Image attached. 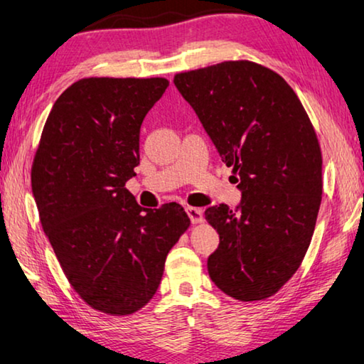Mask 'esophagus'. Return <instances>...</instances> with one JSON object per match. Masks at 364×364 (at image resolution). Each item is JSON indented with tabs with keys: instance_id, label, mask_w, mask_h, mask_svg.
<instances>
[{
	"instance_id": "obj_1",
	"label": "esophagus",
	"mask_w": 364,
	"mask_h": 364,
	"mask_svg": "<svg viewBox=\"0 0 364 364\" xmlns=\"http://www.w3.org/2000/svg\"><path fill=\"white\" fill-rule=\"evenodd\" d=\"M186 212H187L188 218H191L192 223H202V221H203V212H202V208L187 207Z\"/></svg>"
}]
</instances>
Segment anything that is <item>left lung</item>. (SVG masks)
<instances>
[{
  "label": "left lung",
  "mask_w": 364,
  "mask_h": 364,
  "mask_svg": "<svg viewBox=\"0 0 364 364\" xmlns=\"http://www.w3.org/2000/svg\"><path fill=\"white\" fill-rule=\"evenodd\" d=\"M241 191L235 210L205 218L220 235L208 274L226 296L276 294L299 269L322 202V152L289 83L259 64L230 60L173 77Z\"/></svg>",
  "instance_id": "1"
}]
</instances>
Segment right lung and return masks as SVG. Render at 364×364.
Segmentation results:
<instances>
[{
	"label": "right lung",
	"mask_w": 364,
	"mask_h": 364,
	"mask_svg": "<svg viewBox=\"0 0 364 364\" xmlns=\"http://www.w3.org/2000/svg\"><path fill=\"white\" fill-rule=\"evenodd\" d=\"M166 78H82L57 98L31 182L41 225L68 282L108 315L143 309L167 252L191 218L172 202L139 207L126 182L139 166V129Z\"/></svg>",
	"instance_id": "1"
}]
</instances>
